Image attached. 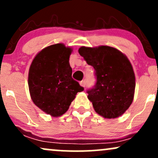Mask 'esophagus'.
<instances>
[{"instance_id": "34e87169", "label": "esophagus", "mask_w": 158, "mask_h": 158, "mask_svg": "<svg viewBox=\"0 0 158 158\" xmlns=\"http://www.w3.org/2000/svg\"><path fill=\"white\" fill-rule=\"evenodd\" d=\"M79 84H80L81 86L85 87V80H82V81H81L80 82H79Z\"/></svg>"}]
</instances>
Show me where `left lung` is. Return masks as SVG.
<instances>
[{"label": "left lung", "mask_w": 158, "mask_h": 158, "mask_svg": "<svg viewBox=\"0 0 158 158\" xmlns=\"http://www.w3.org/2000/svg\"><path fill=\"white\" fill-rule=\"evenodd\" d=\"M79 53L95 70L97 82L87 91L95 111L104 118L119 117L131 106L135 95V76L130 61L109 46H83Z\"/></svg>", "instance_id": "1"}]
</instances>
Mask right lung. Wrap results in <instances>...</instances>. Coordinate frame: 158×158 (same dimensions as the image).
<instances>
[{
    "mask_svg": "<svg viewBox=\"0 0 158 158\" xmlns=\"http://www.w3.org/2000/svg\"><path fill=\"white\" fill-rule=\"evenodd\" d=\"M72 48L56 44L41 50L29 70L28 85L34 104L57 117L66 113L78 92L84 90L72 78L69 59Z\"/></svg>",
    "mask_w": 158,
    "mask_h": 158,
    "instance_id": "add662e5",
    "label": "right lung"
}]
</instances>
